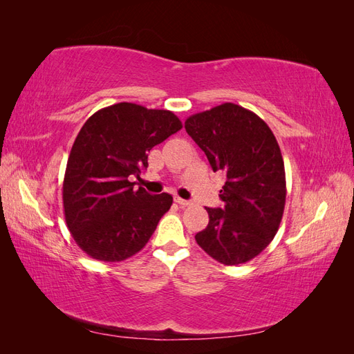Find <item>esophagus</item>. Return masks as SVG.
<instances>
[{
  "label": "esophagus",
  "mask_w": 354,
  "mask_h": 354,
  "mask_svg": "<svg viewBox=\"0 0 354 354\" xmlns=\"http://www.w3.org/2000/svg\"><path fill=\"white\" fill-rule=\"evenodd\" d=\"M174 201H176L177 203H178V205H180V207H183V208H185V207H189V205H192V202H190V201H186V199H181V198H176Z\"/></svg>",
  "instance_id": "obj_1"
}]
</instances>
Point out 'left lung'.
I'll return each mask as SVG.
<instances>
[{
  "label": "left lung",
  "mask_w": 354,
  "mask_h": 354,
  "mask_svg": "<svg viewBox=\"0 0 354 354\" xmlns=\"http://www.w3.org/2000/svg\"><path fill=\"white\" fill-rule=\"evenodd\" d=\"M185 128L214 173L226 174L223 208L205 207L208 226L195 239L221 264L250 261L273 241L283 216L285 167L276 137L259 115L234 103L192 115Z\"/></svg>",
  "instance_id": "1"
}]
</instances>
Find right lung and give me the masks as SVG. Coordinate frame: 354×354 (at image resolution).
<instances>
[{"label":"right lung","mask_w":354,"mask_h":354,"mask_svg":"<svg viewBox=\"0 0 354 354\" xmlns=\"http://www.w3.org/2000/svg\"><path fill=\"white\" fill-rule=\"evenodd\" d=\"M171 111L116 103L93 113L75 138L63 180V209L72 238L99 261H122L153 234L173 196L134 190L151 149L181 130Z\"/></svg>","instance_id":"1"}]
</instances>
